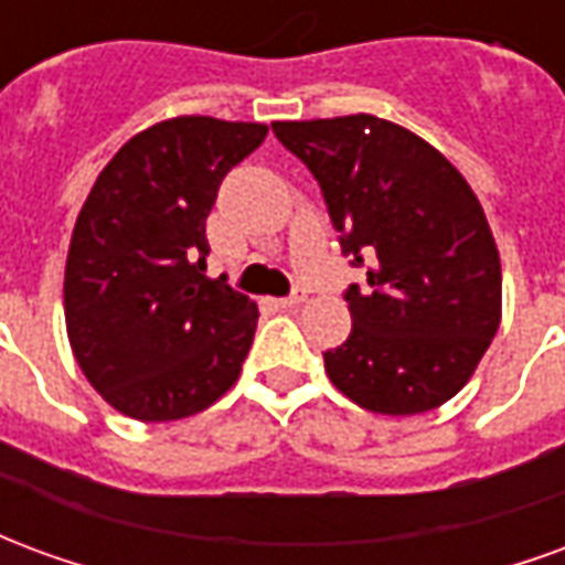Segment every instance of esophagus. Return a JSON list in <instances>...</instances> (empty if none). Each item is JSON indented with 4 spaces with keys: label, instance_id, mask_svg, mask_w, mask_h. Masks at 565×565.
Segmentation results:
<instances>
[{
    "label": "esophagus",
    "instance_id": "34e87169",
    "mask_svg": "<svg viewBox=\"0 0 565 565\" xmlns=\"http://www.w3.org/2000/svg\"><path fill=\"white\" fill-rule=\"evenodd\" d=\"M302 302H306V296H299V294L284 296V299H278V306H281V308H299Z\"/></svg>",
    "mask_w": 565,
    "mask_h": 565
}]
</instances>
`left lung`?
I'll list each match as a JSON object with an SVG mask.
<instances>
[{
    "instance_id": "1",
    "label": "left lung",
    "mask_w": 565,
    "mask_h": 565,
    "mask_svg": "<svg viewBox=\"0 0 565 565\" xmlns=\"http://www.w3.org/2000/svg\"><path fill=\"white\" fill-rule=\"evenodd\" d=\"M318 178L342 250L366 269L351 287V335L327 375L366 412H433L466 387L502 318V266L481 202L445 153L375 115L275 120Z\"/></svg>"
}]
</instances>
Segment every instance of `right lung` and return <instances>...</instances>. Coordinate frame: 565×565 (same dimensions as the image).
<instances>
[{"instance_id":"right-lung-1","label":"right lung","mask_w":565,"mask_h":565,"mask_svg":"<svg viewBox=\"0 0 565 565\" xmlns=\"http://www.w3.org/2000/svg\"><path fill=\"white\" fill-rule=\"evenodd\" d=\"M266 124L160 120L108 160L81 209L63 308L84 379L120 415L166 424L199 415L242 375L257 302L205 275V217L226 172Z\"/></svg>"}]
</instances>
